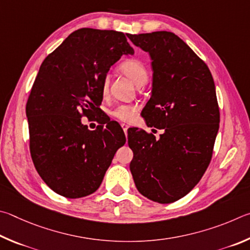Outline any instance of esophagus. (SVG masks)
<instances>
[{"instance_id":"esophagus-1","label":"esophagus","mask_w":250,"mask_h":250,"mask_svg":"<svg viewBox=\"0 0 250 250\" xmlns=\"http://www.w3.org/2000/svg\"><path fill=\"white\" fill-rule=\"evenodd\" d=\"M122 128H123V130H124L125 135H127V128H128V126L126 125V124H122Z\"/></svg>"}]
</instances>
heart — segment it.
<instances>
[{
  "mask_svg": "<svg viewBox=\"0 0 250 250\" xmlns=\"http://www.w3.org/2000/svg\"><path fill=\"white\" fill-rule=\"evenodd\" d=\"M120 70L126 74L130 80H132L135 84L142 85L147 81L148 79V71L146 65L144 64L143 61L139 59H126L125 61L120 64ZM101 91H102L103 95L107 94L108 91V79L105 77L102 81V85H101ZM139 111V106L136 104H121L116 106L111 112V115L116 118L118 121L122 122H130L134 120L136 116L137 112Z\"/></svg>",
  "mask_w": 250,
  "mask_h": 250,
  "instance_id": "b5f03b06",
  "label": "heart"
}]
</instances>
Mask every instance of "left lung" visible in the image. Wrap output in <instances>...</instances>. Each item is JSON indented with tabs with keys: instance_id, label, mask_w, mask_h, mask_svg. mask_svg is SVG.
<instances>
[{
	"instance_id": "obj_1",
	"label": "left lung",
	"mask_w": 250,
	"mask_h": 250,
	"mask_svg": "<svg viewBox=\"0 0 250 250\" xmlns=\"http://www.w3.org/2000/svg\"><path fill=\"white\" fill-rule=\"evenodd\" d=\"M127 37L152 60L151 96L142 115L148 126L165 130L159 139L128 130L130 172L144 196L172 203L198 185L212 159L220 127L215 84L204 61L176 34Z\"/></svg>"
}]
</instances>
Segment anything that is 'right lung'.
I'll return each instance as SVG.
<instances>
[{
    "mask_svg": "<svg viewBox=\"0 0 250 250\" xmlns=\"http://www.w3.org/2000/svg\"><path fill=\"white\" fill-rule=\"evenodd\" d=\"M134 49L123 33L78 29L48 55L26 104L35 168L52 191L83 198L99 189L125 134L116 122L87 129L81 117L98 116L103 79Z\"/></svg>",
    "mask_w": 250,
    "mask_h": 250,
    "instance_id": "1",
    "label": "right lung"
}]
</instances>
